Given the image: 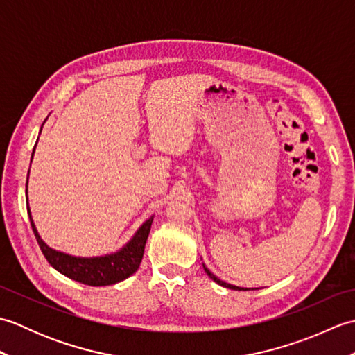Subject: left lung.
<instances>
[{
    "mask_svg": "<svg viewBox=\"0 0 355 355\" xmlns=\"http://www.w3.org/2000/svg\"><path fill=\"white\" fill-rule=\"evenodd\" d=\"M202 268H205V271L207 273V276L210 277V279H214V281L218 284V285H221V286H225V288H230V290H238V291H241V290H248V288H243V286H236V285H232V284H227V282H224V281H221V279H218L212 271H210L205 263H202Z\"/></svg>",
    "mask_w": 355,
    "mask_h": 355,
    "instance_id": "obj_1",
    "label": "left lung"
}]
</instances>
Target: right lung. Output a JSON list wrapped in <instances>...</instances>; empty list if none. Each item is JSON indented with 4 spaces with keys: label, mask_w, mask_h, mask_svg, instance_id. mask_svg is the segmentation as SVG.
Instances as JSON below:
<instances>
[{
    "label": "right lung",
    "mask_w": 355,
    "mask_h": 355,
    "mask_svg": "<svg viewBox=\"0 0 355 355\" xmlns=\"http://www.w3.org/2000/svg\"><path fill=\"white\" fill-rule=\"evenodd\" d=\"M33 154H35V148H33ZM33 154H32V158H33ZM27 182H28V175H27ZM27 202H28V198H27ZM27 212L30 218V224H32V229L35 233V238L50 266L55 270H58L59 273L73 279V281H78L80 284L92 285V286H105V285L117 284L137 271L143 258V252H145V244L150 230V224H153V220H154V216H150L149 220L143 223L137 229V232L134 233V236L128 241L120 250L110 254H103V256H93V258H80V256H71L69 253L58 252L55 248H51L45 244L35 227L32 214H30V207H27Z\"/></svg>",
    "instance_id": "obj_1"
}]
</instances>
